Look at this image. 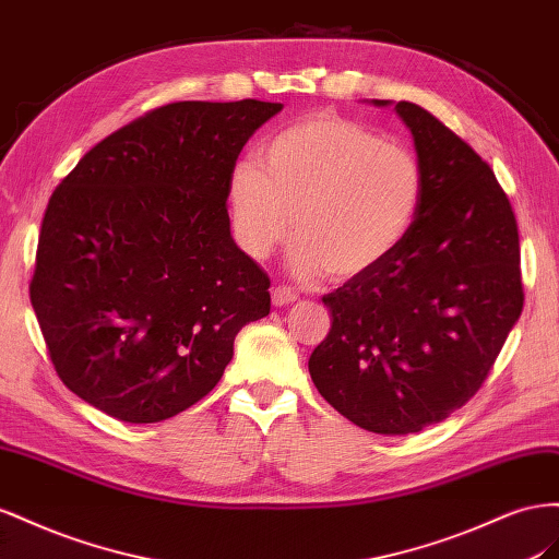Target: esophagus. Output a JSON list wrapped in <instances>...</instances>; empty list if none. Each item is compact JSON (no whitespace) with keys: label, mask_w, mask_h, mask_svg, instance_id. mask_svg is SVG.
I'll return each mask as SVG.
<instances>
[{"label":"esophagus","mask_w":559,"mask_h":559,"mask_svg":"<svg viewBox=\"0 0 559 559\" xmlns=\"http://www.w3.org/2000/svg\"><path fill=\"white\" fill-rule=\"evenodd\" d=\"M271 301H274V307L293 305V301H297V293L288 288V285H278V288H274V293H271Z\"/></svg>","instance_id":"34e87169"}]
</instances>
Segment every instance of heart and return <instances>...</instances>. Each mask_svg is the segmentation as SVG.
<instances>
[{
    "instance_id": "b5f03b06",
    "label": "heart",
    "mask_w": 559,
    "mask_h": 559,
    "mask_svg": "<svg viewBox=\"0 0 559 559\" xmlns=\"http://www.w3.org/2000/svg\"><path fill=\"white\" fill-rule=\"evenodd\" d=\"M421 194L417 156L334 115L283 129L266 142L262 166L241 162L229 178L238 246L264 260L288 241L295 222L301 276L368 274L405 241Z\"/></svg>"
}]
</instances>
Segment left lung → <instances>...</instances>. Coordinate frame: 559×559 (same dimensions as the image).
<instances>
[{
    "label": "left lung",
    "instance_id": "obj_1",
    "mask_svg": "<svg viewBox=\"0 0 559 559\" xmlns=\"http://www.w3.org/2000/svg\"><path fill=\"white\" fill-rule=\"evenodd\" d=\"M395 111L424 173L417 217L384 262L323 297L332 325L309 358L318 393L381 436L464 407L524 305L515 215L493 170L424 107Z\"/></svg>",
    "mask_w": 559,
    "mask_h": 559
}]
</instances>
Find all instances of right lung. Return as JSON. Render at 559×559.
<instances>
[{"instance_id":"right-lung-1","label":"right lung","mask_w":559,"mask_h":559,"mask_svg":"<svg viewBox=\"0 0 559 559\" xmlns=\"http://www.w3.org/2000/svg\"><path fill=\"white\" fill-rule=\"evenodd\" d=\"M281 103H170L98 142L46 205L29 301L58 377L119 421L209 395L269 276L229 229V178Z\"/></svg>"}]
</instances>
